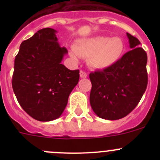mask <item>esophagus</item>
Here are the masks:
<instances>
[{"mask_svg":"<svg viewBox=\"0 0 160 160\" xmlns=\"http://www.w3.org/2000/svg\"><path fill=\"white\" fill-rule=\"evenodd\" d=\"M80 76L81 78H86L88 77V74H87L86 72H84L83 70H80Z\"/></svg>","mask_w":160,"mask_h":160,"instance_id":"1","label":"esophagus"}]
</instances>
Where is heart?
Returning <instances> with one entry per match:
<instances>
[{
    "mask_svg": "<svg viewBox=\"0 0 160 160\" xmlns=\"http://www.w3.org/2000/svg\"><path fill=\"white\" fill-rule=\"evenodd\" d=\"M124 51L125 43L121 38L96 36L80 40L74 46L75 52H72L71 56L88 58V65L91 68L104 70L116 63Z\"/></svg>",
    "mask_w": 160,
    "mask_h": 160,
    "instance_id": "1",
    "label": "heart"
}]
</instances>
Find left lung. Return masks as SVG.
I'll list each match as a JSON object with an SVG mask.
<instances>
[{"instance_id": "8db88e82", "label": "left lung", "mask_w": 160, "mask_h": 160, "mask_svg": "<svg viewBox=\"0 0 160 160\" xmlns=\"http://www.w3.org/2000/svg\"><path fill=\"white\" fill-rule=\"evenodd\" d=\"M132 49L108 68L90 73V103L98 117L118 120L138 105L148 83L147 54L140 42L127 33Z\"/></svg>"}]
</instances>
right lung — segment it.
Returning <instances> with one entry per match:
<instances>
[{"label":"right lung","instance_id":"add662e5","mask_svg":"<svg viewBox=\"0 0 160 160\" xmlns=\"http://www.w3.org/2000/svg\"><path fill=\"white\" fill-rule=\"evenodd\" d=\"M56 32L50 28L38 30L22 42L14 59V94L23 110L40 122L60 117L80 78L79 70L61 64L68 51L60 47Z\"/></svg>","mask_w":160,"mask_h":160}]
</instances>
